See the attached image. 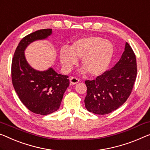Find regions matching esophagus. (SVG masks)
<instances>
[{
    "label": "esophagus",
    "mask_w": 150,
    "mask_h": 150,
    "mask_svg": "<svg viewBox=\"0 0 150 150\" xmlns=\"http://www.w3.org/2000/svg\"><path fill=\"white\" fill-rule=\"evenodd\" d=\"M79 82V79H77V78L74 77H71L70 78V83L71 84L73 85H75L76 83H77Z\"/></svg>",
    "instance_id": "esophagus-1"
}]
</instances>
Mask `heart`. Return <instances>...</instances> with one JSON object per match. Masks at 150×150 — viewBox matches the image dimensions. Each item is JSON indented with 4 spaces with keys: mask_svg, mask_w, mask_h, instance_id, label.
<instances>
[{
    "mask_svg": "<svg viewBox=\"0 0 150 150\" xmlns=\"http://www.w3.org/2000/svg\"><path fill=\"white\" fill-rule=\"evenodd\" d=\"M114 54V46L109 40L101 37H86L75 40L69 48L60 50V60L64 69L70 71L81 59L82 73L88 71L92 76H99L107 70Z\"/></svg>",
    "mask_w": 150,
    "mask_h": 150,
    "instance_id": "obj_1",
    "label": "heart"
}]
</instances>
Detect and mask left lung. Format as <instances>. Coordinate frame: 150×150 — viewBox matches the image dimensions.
Listing matches in <instances>:
<instances>
[{"instance_id": "left-lung-1", "label": "left lung", "mask_w": 150, "mask_h": 150, "mask_svg": "<svg viewBox=\"0 0 150 150\" xmlns=\"http://www.w3.org/2000/svg\"><path fill=\"white\" fill-rule=\"evenodd\" d=\"M136 76L135 55L126 42L125 51L114 67L95 80L85 81L87 95L84 102L87 110L102 115L117 110L130 96Z\"/></svg>"}]
</instances>
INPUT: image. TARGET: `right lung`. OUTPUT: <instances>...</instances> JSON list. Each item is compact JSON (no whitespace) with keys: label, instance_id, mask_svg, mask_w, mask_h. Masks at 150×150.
<instances>
[{"label":"right lung","instance_id":"right-lung-1","mask_svg":"<svg viewBox=\"0 0 150 150\" xmlns=\"http://www.w3.org/2000/svg\"><path fill=\"white\" fill-rule=\"evenodd\" d=\"M52 33V29H44L24 37L15 50L11 66L13 85L20 100L32 112L41 115L59 110L69 80L52 67L46 71L33 69L27 61L25 50L32 42L46 40Z\"/></svg>","mask_w":150,"mask_h":150}]
</instances>
